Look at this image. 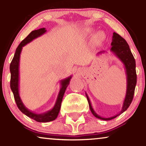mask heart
Here are the masks:
<instances>
[{
  "mask_svg": "<svg viewBox=\"0 0 146 146\" xmlns=\"http://www.w3.org/2000/svg\"><path fill=\"white\" fill-rule=\"evenodd\" d=\"M93 29H86V34H90V33H92V32H93ZM103 37H104L103 33L98 32L96 35H95V39L98 40H99L102 39V38H103Z\"/></svg>",
  "mask_w": 146,
  "mask_h": 146,
  "instance_id": "b5f03b06",
  "label": "heart"
}]
</instances>
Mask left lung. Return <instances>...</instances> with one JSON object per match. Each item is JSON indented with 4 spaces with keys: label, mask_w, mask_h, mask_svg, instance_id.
<instances>
[{
    "label": "left lung",
    "mask_w": 146,
    "mask_h": 146,
    "mask_svg": "<svg viewBox=\"0 0 146 146\" xmlns=\"http://www.w3.org/2000/svg\"><path fill=\"white\" fill-rule=\"evenodd\" d=\"M111 46H112L110 48V51L124 65L125 73H126L127 76L126 93H125V99L123 100L121 110L117 115H115L113 117H108V118H104V117H100L93 110V107L91 106V103L90 102L89 98H88V95L86 93L87 100H88V104H89V108L91 113L97 118L100 119L102 120H106V121L113 119L117 117L118 115L123 113V112L128 109L129 106L130 105L132 100H133L135 86H136L137 84L136 63H135V60L134 58L133 55L132 54L131 51L130 49V46H129L127 42L121 36H120L118 33L114 32L113 39H112ZM105 53L104 51H100L98 53V55L102 54V53Z\"/></svg>",
    "instance_id": "left-lung-1"
}]
</instances>
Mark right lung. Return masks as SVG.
I'll return each instance as SVG.
<instances>
[{
  "label": "right lung",
  "instance_id": "obj_1",
  "mask_svg": "<svg viewBox=\"0 0 146 146\" xmlns=\"http://www.w3.org/2000/svg\"><path fill=\"white\" fill-rule=\"evenodd\" d=\"M46 30L45 28H41V29L34 30L25 38L23 41L21 42V44L18 45L16 48V52L13 58L12 61L10 64V73H11V80H10V87L12 90L13 94H14L15 101H16L17 106L19 110L30 118L36 120L38 122H48L55 120L58 117L59 114L60 107H61V103L62 101V98L64 94L65 93L66 88L68 86L70 82V80L72 78V75L68 77L67 78H65L60 81V84H61V88H60V92L58 93V98H57L56 104L53 107L51 110H48L45 113L38 114L35 113L33 112L27 108L24 105V104L22 102L21 97L19 94V64H20V56L23 49V47L25 46L27 44L29 43L33 40L36 39L38 37L41 36L46 32Z\"/></svg>",
  "mask_w": 146,
  "mask_h": 146
}]
</instances>
